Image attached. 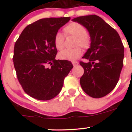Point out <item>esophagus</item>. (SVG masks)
I'll return each mask as SVG.
<instances>
[{
	"label": "esophagus",
	"mask_w": 132,
	"mask_h": 132,
	"mask_svg": "<svg viewBox=\"0 0 132 132\" xmlns=\"http://www.w3.org/2000/svg\"><path fill=\"white\" fill-rule=\"evenodd\" d=\"M72 64H73V65L74 67H75V66H77V65L78 64V62H77V61H73Z\"/></svg>",
	"instance_id": "esophagus-1"
}]
</instances>
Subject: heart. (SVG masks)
I'll return each instance as SVG.
<instances>
[{"instance_id": "obj_1", "label": "heart", "mask_w": 132, "mask_h": 132, "mask_svg": "<svg viewBox=\"0 0 132 132\" xmlns=\"http://www.w3.org/2000/svg\"><path fill=\"white\" fill-rule=\"evenodd\" d=\"M66 36L71 35L76 37L75 46H77L71 50H64L59 54V58L61 60L75 61L80 57L83 54L82 48L88 49L91 46V37L87 34V29L83 25L78 22H71L63 29ZM54 46L57 50H61L64 46V37L61 33L57 32L54 39Z\"/></svg>"}]
</instances>
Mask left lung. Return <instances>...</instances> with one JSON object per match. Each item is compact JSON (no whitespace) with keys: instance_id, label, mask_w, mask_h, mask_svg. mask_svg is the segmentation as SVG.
I'll return each instance as SVG.
<instances>
[{"instance_id":"8db88e82","label":"left lung","mask_w":132,"mask_h":132,"mask_svg":"<svg viewBox=\"0 0 132 132\" xmlns=\"http://www.w3.org/2000/svg\"><path fill=\"white\" fill-rule=\"evenodd\" d=\"M89 32L91 47L80 61L84 70L80 79L84 91L94 98L110 93L116 87L123 66L124 46L118 32L98 16H79L73 19Z\"/></svg>"}]
</instances>
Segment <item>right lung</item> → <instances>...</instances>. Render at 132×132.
Listing matches in <instances>:
<instances>
[{
  "instance_id": "1",
  "label": "right lung",
  "mask_w": 132,
  "mask_h": 132,
  "mask_svg": "<svg viewBox=\"0 0 132 132\" xmlns=\"http://www.w3.org/2000/svg\"><path fill=\"white\" fill-rule=\"evenodd\" d=\"M70 17L43 18L26 27L14 47L13 61L18 82L28 95L49 100L61 91L64 80L73 66L56 60L54 39ZM50 65V67H48Z\"/></svg>"
}]
</instances>
